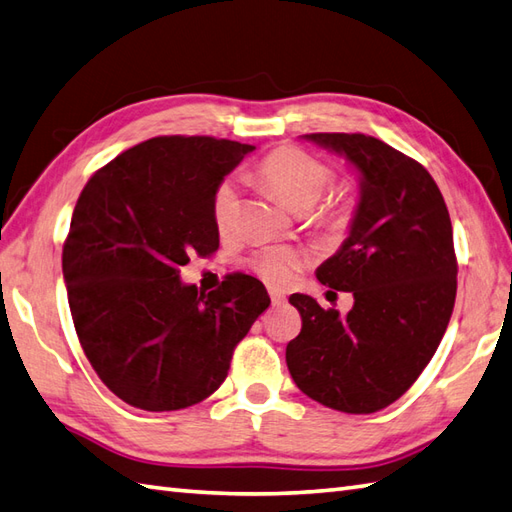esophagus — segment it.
I'll return each mask as SVG.
<instances>
[{"mask_svg": "<svg viewBox=\"0 0 512 512\" xmlns=\"http://www.w3.org/2000/svg\"><path fill=\"white\" fill-rule=\"evenodd\" d=\"M270 301L272 305H283L285 303V294L279 290H270Z\"/></svg>", "mask_w": 512, "mask_h": 512, "instance_id": "obj_1", "label": "esophagus"}]
</instances>
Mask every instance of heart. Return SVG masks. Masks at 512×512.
I'll return each mask as SVG.
<instances>
[{
	"label": "heart",
	"mask_w": 512,
	"mask_h": 512,
	"mask_svg": "<svg viewBox=\"0 0 512 512\" xmlns=\"http://www.w3.org/2000/svg\"><path fill=\"white\" fill-rule=\"evenodd\" d=\"M259 176L285 207L292 211H310L334 185L336 170L323 159L314 157L312 152L288 146L270 152L259 163ZM211 211L220 233L235 227L237 213H240V189L235 181H222L218 185ZM351 213V200H336L316 213L312 224L320 233L334 237L347 229ZM251 266L270 285H288L303 266V255L294 248L270 246L253 257Z\"/></svg>",
	"instance_id": "1"
}]
</instances>
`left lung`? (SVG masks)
<instances>
[{
  "label": "left lung",
  "instance_id": "1",
  "mask_svg": "<svg viewBox=\"0 0 512 512\" xmlns=\"http://www.w3.org/2000/svg\"><path fill=\"white\" fill-rule=\"evenodd\" d=\"M305 139L347 157L360 172V202L340 251L320 264L323 285L353 294L340 316L292 294L301 334L288 342L294 384L349 414L390 406L430 364L456 301L458 261L441 189L419 161L362 133Z\"/></svg>",
  "mask_w": 512,
  "mask_h": 512
}]
</instances>
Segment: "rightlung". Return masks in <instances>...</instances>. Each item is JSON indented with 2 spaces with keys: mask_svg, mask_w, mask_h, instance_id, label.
Masks as SVG:
<instances>
[{
  "mask_svg": "<svg viewBox=\"0 0 512 512\" xmlns=\"http://www.w3.org/2000/svg\"><path fill=\"white\" fill-rule=\"evenodd\" d=\"M253 150L154 137L82 189L63 246L69 310L93 371L128 406L168 412L207 399L268 310L264 283L251 275L233 272L209 294L178 279L189 255L218 251L213 194Z\"/></svg>",
  "mask_w": 512,
  "mask_h": 512,
  "instance_id": "1",
  "label": "right lung"
}]
</instances>
